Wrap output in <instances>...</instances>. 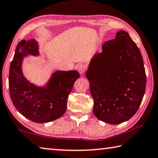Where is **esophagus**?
Listing matches in <instances>:
<instances>
[{
  "label": "esophagus",
  "mask_w": 158,
  "mask_h": 158,
  "mask_svg": "<svg viewBox=\"0 0 158 158\" xmlns=\"http://www.w3.org/2000/svg\"><path fill=\"white\" fill-rule=\"evenodd\" d=\"M77 69H78V72L80 74H83L86 69V67L84 64H79V65L77 66Z\"/></svg>",
  "instance_id": "1"
}]
</instances>
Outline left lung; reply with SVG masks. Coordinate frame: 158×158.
<instances>
[{
    "mask_svg": "<svg viewBox=\"0 0 158 158\" xmlns=\"http://www.w3.org/2000/svg\"><path fill=\"white\" fill-rule=\"evenodd\" d=\"M90 61L85 76L94 101L93 113L109 124L121 123L138 110L146 90L142 56L126 31L117 32Z\"/></svg>",
    "mask_w": 158,
    "mask_h": 158,
    "instance_id": "left-lung-1",
    "label": "left lung"
}]
</instances>
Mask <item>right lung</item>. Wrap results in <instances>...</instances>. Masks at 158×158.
<instances>
[{"label":"right lung","mask_w":158,"mask_h":158,"mask_svg":"<svg viewBox=\"0 0 158 158\" xmlns=\"http://www.w3.org/2000/svg\"><path fill=\"white\" fill-rule=\"evenodd\" d=\"M38 42L34 39L19 42L10 64L9 89L15 108L31 121L38 123L51 122L63 116L66 111L68 98L76 80L77 70H58L52 74L44 85L31 83L23 75V58L40 55Z\"/></svg>","instance_id":"right-lung-1"}]
</instances>
